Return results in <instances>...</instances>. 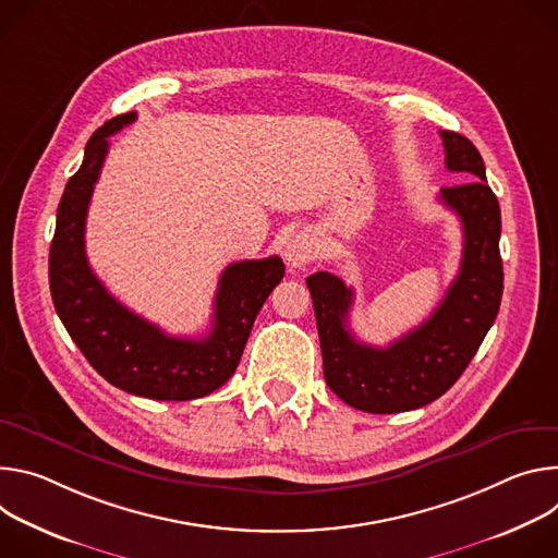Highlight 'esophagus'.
<instances>
[{
    "label": "esophagus",
    "mask_w": 558,
    "mask_h": 558,
    "mask_svg": "<svg viewBox=\"0 0 558 558\" xmlns=\"http://www.w3.org/2000/svg\"><path fill=\"white\" fill-rule=\"evenodd\" d=\"M319 257V243L315 234L311 232H301L294 239L288 241L286 245V262L290 268H305L311 266Z\"/></svg>",
    "instance_id": "esophagus-1"
}]
</instances>
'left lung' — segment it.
<instances>
[{
  "label": "left lung",
  "mask_w": 558,
  "mask_h": 558,
  "mask_svg": "<svg viewBox=\"0 0 558 558\" xmlns=\"http://www.w3.org/2000/svg\"><path fill=\"white\" fill-rule=\"evenodd\" d=\"M439 135L446 168L461 172L468 181L439 193V202L461 221L463 257L437 311L388 348L367 345L356 341L348 326L352 288L330 272L305 279L315 305L326 384L341 401L363 412H408L446 395L499 315L501 208L487 185L474 144L452 131Z\"/></svg>",
  "instance_id": "left-lung-1"
}]
</instances>
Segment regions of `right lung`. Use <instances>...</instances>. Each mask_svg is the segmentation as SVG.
Segmentation results:
<instances>
[{"mask_svg": "<svg viewBox=\"0 0 558 558\" xmlns=\"http://www.w3.org/2000/svg\"><path fill=\"white\" fill-rule=\"evenodd\" d=\"M135 119L137 112H126L97 129L66 183L50 243V294L71 339L108 384L146 399L191 401L234 375L262 305L286 268L279 257L230 264L219 277L213 328L204 339L170 337L121 305L90 270L84 232L108 137Z\"/></svg>", "mask_w": 558, "mask_h": 558, "instance_id": "1", "label": "right lung"}]
</instances>
